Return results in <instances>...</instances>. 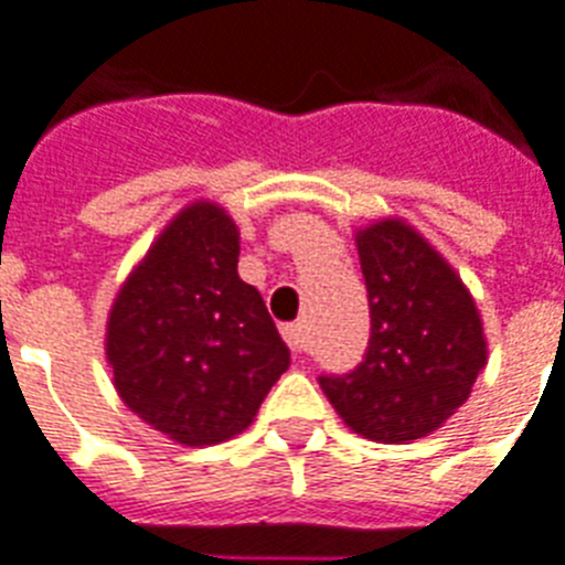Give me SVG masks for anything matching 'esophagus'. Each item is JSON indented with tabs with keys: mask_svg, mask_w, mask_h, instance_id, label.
Listing matches in <instances>:
<instances>
[{
	"mask_svg": "<svg viewBox=\"0 0 565 565\" xmlns=\"http://www.w3.org/2000/svg\"><path fill=\"white\" fill-rule=\"evenodd\" d=\"M282 339L288 342V348L295 351V354H303L307 351V328H303V321H291L282 328Z\"/></svg>",
	"mask_w": 565,
	"mask_h": 565,
	"instance_id": "esophagus-1",
	"label": "esophagus"
}]
</instances>
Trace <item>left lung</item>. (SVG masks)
Listing matches in <instances>:
<instances>
[{
    "label": "left lung",
    "instance_id": "left-lung-1",
    "mask_svg": "<svg viewBox=\"0 0 565 565\" xmlns=\"http://www.w3.org/2000/svg\"><path fill=\"white\" fill-rule=\"evenodd\" d=\"M358 253L372 318L366 354L318 384L363 438H426L468 402L486 366L477 303L438 249L398 220L358 232Z\"/></svg>",
    "mask_w": 565,
    "mask_h": 565
}]
</instances>
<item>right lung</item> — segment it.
Returning <instances> with one entry per match:
<instances>
[{"label":"right lung","mask_w":565,"mask_h":565,"mask_svg":"<svg viewBox=\"0 0 565 565\" xmlns=\"http://www.w3.org/2000/svg\"><path fill=\"white\" fill-rule=\"evenodd\" d=\"M237 249L223 207H184L121 286L106 324L118 396L186 447L244 431L288 369L265 300L237 277Z\"/></svg>","instance_id":"add662e5"}]
</instances>
